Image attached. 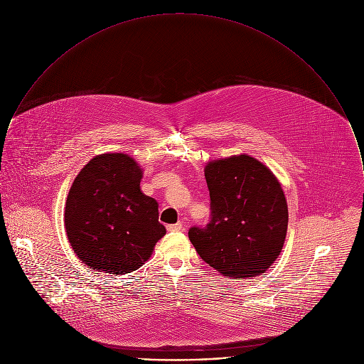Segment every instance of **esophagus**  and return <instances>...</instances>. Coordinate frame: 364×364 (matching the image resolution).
Instances as JSON below:
<instances>
[{
    "label": "esophagus",
    "mask_w": 364,
    "mask_h": 364,
    "mask_svg": "<svg viewBox=\"0 0 364 364\" xmlns=\"http://www.w3.org/2000/svg\"><path fill=\"white\" fill-rule=\"evenodd\" d=\"M182 228H183L182 223H176V224H169V225H166V230H168V231H181Z\"/></svg>",
    "instance_id": "obj_1"
}]
</instances>
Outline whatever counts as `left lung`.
<instances>
[{"instance_id": "left-lung-1", "label": "left lung", "mask_w": 364, "mask_h": 364, "mask_svg": "<svg viewBox=\"0 0 364 364\" xmlns=\"http://www.w3.org/2000/svg\"><path fill=\"white\" fill-rule=\"evenodd\" d=\"M205 176L211 220L192 227L189 240L200 258L228 277H254L280 255L289 223L277 178L254 156L208 162Z\"/></svg>"}]
</instances>
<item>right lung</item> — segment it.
<instances>
[{"label":"right lung","instance_id":"1","mask_svg":"<svg viewBox=\"0 0 364 364\" xmlns=\"http://www.w3.org/2000/svg\"><path fill=\"white\" fill-rule=\"evenodd\" d=\"M141 178L140 165L123 153L94 156L75 176L64 225L78 259L92 270L130 273L165 235L156 199L140 189Z\"/></svg>","mask_w":364,"mask_h":364}]
</instances>
